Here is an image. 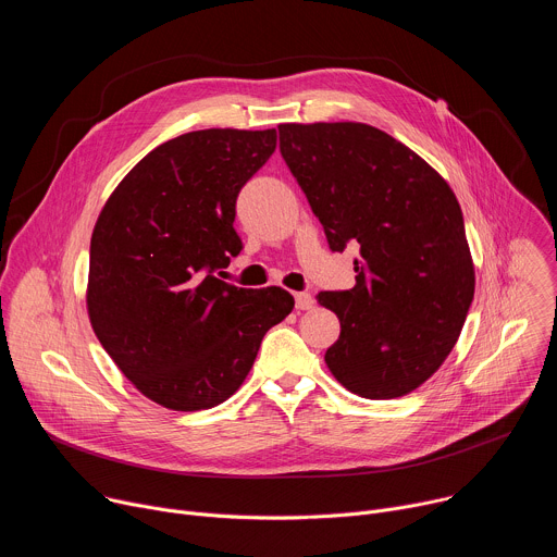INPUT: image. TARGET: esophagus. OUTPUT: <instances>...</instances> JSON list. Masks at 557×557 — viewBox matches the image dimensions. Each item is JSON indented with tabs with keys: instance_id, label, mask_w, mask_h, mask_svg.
<instances>
[{
	"instance_id": "obj_1",
	"label": "esophagus",
	"mask_w": 557,
	"mask_h": 557,
	"mask_svg": "<svg viewBox=\"0 0 557 557\" xmlns=\"http://www.w3.org/2000/svg\"><path fill=\"white\" fill-rule=\"evenodd\" d=\"M295 308L297 310H310L312 308V295L310 293H295Z\"/></svg>"
}]
</instances>
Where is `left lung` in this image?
<instances>
[{"label": "left lung", "mask_w": 557, "mask_h": 557, "mask_svg": "<svg viewBox=\"0 0 557 557\" xmlns=\"http://www.w3.org/2000/svg\"><path fill=\"white\" fill-rule=\"evenodd\" d=\"M280 151L329 247H359L357 284L317 301L342 324L326 350L363 399H396L447 359L473 299L460 205L419 153L366 123H284Z\"/></svg>", "instance_id": "8db88e82"}]
</instances>
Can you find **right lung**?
Wrapping results in <instances>:
<instances>
[{
	"label": "right lung",
	"instance_id": "1",
	"mask_svg": "<svg viewBox=\"0 0 557 557\" xmlns=\"http://www.w3.org/2000/svg\"><path fill=\"white\" fill-rule=\"evenodd\" d=\"M275 129H198L151 149L92 231L88 314L121 372L153 404L209 410L243 385L269 329L293 310L280 286L215 275L243 249L235 200Z\"/></svg>",
	"mask_w": 557,
	"mask_h": 557
}]
</instances>
